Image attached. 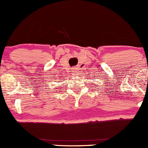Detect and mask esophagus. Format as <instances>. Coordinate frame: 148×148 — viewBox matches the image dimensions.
<instances>
[{
  "label": "esophagus",
  "mask_w": 148,
  "mask_h": 148,
  "mask_svg": "<svg viewBox=\"0 0 148 148\" xmlns=\"http://www.w3.org/2000/svg\"><path fill=\"white\" fill-rule=\"evenodd\" d=\"M75 71H80V68H75Z\"/></svg>",
  "instance_id": "esophagus-1"
}]
</instances>
